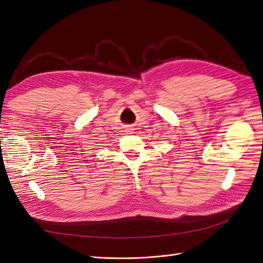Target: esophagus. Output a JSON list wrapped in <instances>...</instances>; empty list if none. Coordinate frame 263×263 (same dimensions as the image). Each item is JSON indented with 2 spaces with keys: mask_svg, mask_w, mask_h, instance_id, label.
Masks as SVG:
<instances>
[{
  "mask_svg": "<svg viewBox=\"0 0 263 263\" xmlns=\"http://www.w3.org/2000/svg\"><path fill=\"white\" fill-rule=\"evenodd\" d=\"M128 132H132V130H128Z\"/></svg>",
  "mask_w": 263,
  "mask_h": 263,
  "instance_id": "1",
  "label": "esophagus"
}]
</instances>
